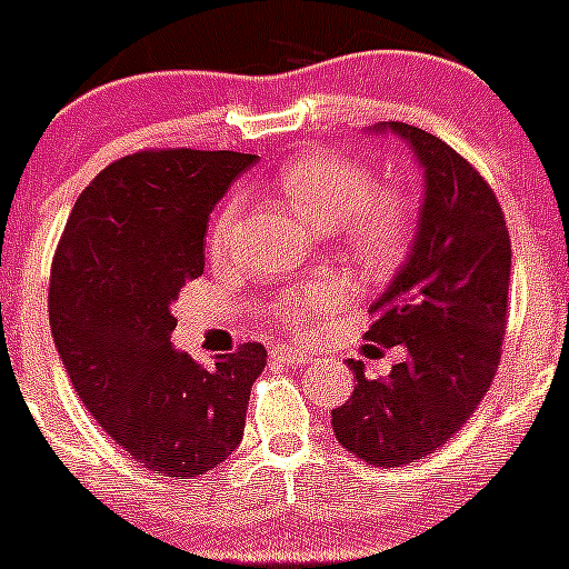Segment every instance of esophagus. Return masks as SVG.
Returning a JSON list of instances; mask_svg holds the SVG:
<instances>
[{"label": "esophagus", "instance_id": "esophagus-1", "mask_svg": "<svg viewBox=\"0 0 569 569\" xmlns=\"http://www.w3.org/2000/svg\"><path fill=\"white\" fill-rule=\"evenodd\" d=\"M273 359L284 361L287 367H303L312 361V353L309 350H301V348H290V345H279V348L271 350Z\"/></svg>", "mask_w": 569, "mask_h": 569}]
</instances>
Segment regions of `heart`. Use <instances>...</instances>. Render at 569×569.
Wrapping results in <instances>:
<instances>
[{"instance_id":"1","label":"heart","mask_w":569,"mask_h":569,"mask_svg":"<svg viewBox=\"0 0 569 569\" xmlns=\"http://www.w3.org/2000/svg\"><path fill=\"white\" fill-rule=\"evenodd\" d=\"M279 189L315 227L333 230L367 271H383L402 254L411 232L413 204L402 191L378 189L375 172L359 158L345 153H303L287 161L279 172ZM238 221V197L227 199L210 227L208 246L221 254ZM333 301L331 287L312 284L287 292L273 312L287 326H301Z\"/></svg>"}]
</instances>
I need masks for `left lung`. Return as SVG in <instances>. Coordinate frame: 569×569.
<instances>
[{
  "label": "left lung",
  "mask_w": 569,
  "mask_h": 569,
  "mask_svg": "<svg viewBox=\"0 0 569 569\" xmlns=\"http://www.w3.org/2000/svg\"><path fill=\"white\" fill-rule=\"evenodd\" d=\"M372 131L406 139L425 169V202L406 262L370 307V342L406 348L386 378L350 359L353 395L331 411L337 441L370 466L397 468L441 449L493 383L507 328L512 249L488 180L408 122Z\"/></svg>",
  "instance_id": "8db88e82"
}]
</instances>
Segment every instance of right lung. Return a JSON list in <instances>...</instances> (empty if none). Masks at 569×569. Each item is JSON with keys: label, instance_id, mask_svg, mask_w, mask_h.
<instances>
[{"label": "right lung", "instance_id": "1", "mask_svg": "<svg viewBox=\"0 0 569 569\" xmlns=\"http://www.w3.org/2000/svg\"><path fill=\"white\" fill-rule=\"evenodd\" d=\"M257 156L142 150L109 163L76 199L51 262L57 353L92 419L148 471L194 479L243 438L266 348L197 365L169 342L172 303L202 277L208 216Z\"/></svg>", "mask_w": 569, "mask_h": 569}]
</instances>
